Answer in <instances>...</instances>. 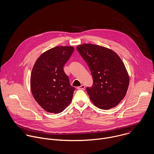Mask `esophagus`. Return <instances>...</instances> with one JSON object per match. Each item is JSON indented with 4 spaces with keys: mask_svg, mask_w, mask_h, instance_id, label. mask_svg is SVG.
<instances>
[{
    "mask_svg": "<svg viewBox=\"0 0 154 154\" xmlns=\"http://www.w3.org/2000/svg\"><path fill=\"white\" fill-rule=\"evenodd\" d=\"M85 88V86L84 85H81V86L77 87V89H84Z\"/></svg>",
    "mask_w": 154,
    "mask_h": 154,
    "instance_id": "34e87169",
    "label": "esophagus"
}]
</instances>
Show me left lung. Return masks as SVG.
Listing matches in <instances>:
<instances>
[{"label": "left lung", "mask_w": 154, "mask_h": 154, "mask_svg": "<svg viewBox=\"0 0 154 154\" xmlns=\"http://www.w3.org/2000/svg\"><path fill=\"white\" fill-rule=\"evenodd\" d=\"M77 49L92 76L93 85L86 88L92 103L104 110L117 106L125 97L129 84L120 57L112 50L97 45L85 43L78 45Z\"/></svg>", "instance_id": "left-lung-1"}]
</instances>
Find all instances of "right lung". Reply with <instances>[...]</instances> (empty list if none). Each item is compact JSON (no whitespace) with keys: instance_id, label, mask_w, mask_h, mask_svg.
Returning <instances> with one entry per match:
<instances>
[{"instance_id":"obj_1","label":"right lung","mask_w":154,"mask_h":154,"mask_svg":"<svg viewBox=\"0 0 154 154\" xmlns=\"http://www.w3.org/2000/svg\"><path fill=\"white\" fill-rule=\"evenodd\" d=\"M74 49L71 46L51 48L40 56L32 68L31 92L37 103L48 112L60 113L72 101L75 88L70 85L63 66Z\"/></svg>"}]
</instances>
